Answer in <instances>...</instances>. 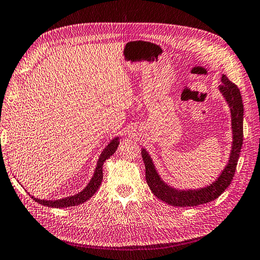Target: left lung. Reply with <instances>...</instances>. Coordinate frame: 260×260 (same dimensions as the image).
Returning <instances> with one entry per match:
<instances>
[{
	"label": "left lung",
	"instance_id": "1",
	"mask_svg": "<svg viewBox=\"0 0 260 260\" xmlns=\"http://www.w3.org/2000/svg\"><path fill=\"white\" fill-rule=\"evenodd\" d=\"M221 81L222 84L219 86V91L223 95L231 112L233 142L229 161L216 181L209 184L208 186L197 189H179L170 186L160 177L150 154L146 151L145 148H142V157L146 168V181L148 186L155 197L169 205L174 207H192L212 202L226 189L233 180L243 145L244 108L242 95L237 86L230 81L225 75H222Z\"/></svg>",
	"mask_w": 260,
	"mask_h": 260
}]
</instances>
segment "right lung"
<instances>
[{
	"label": "right lung",
	"instance_id": "right-lung-1",
	"mask_svg": "<svg viewBox=\"0 0 260 260\" xmlns=\"http://www.w3.org/2000/svg\"><path fill=\"white\" fill-rule=\"evenodd\" d=\"M118 144H120V138L115 137L114 139L111 140L109 145L103 149L101 152L100 157L97 162V167L94 169V173L91 177L90 182L88 183L87 186L79 191L78 194L73 195L70 197H65L62 199H56V200H44V199H39V198H35L31 196V198L40 205L51 207V208H68V207H73V206H77L85 203L86 200H88L95 191L98 190L100 187L102 179H103V173H102V168H103V163L107 159H109L111 155H112L118 147Z\"/></svg>",
	"mask_w": 260,
	"mask_h": 260
}]
</instances>
